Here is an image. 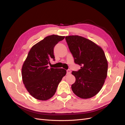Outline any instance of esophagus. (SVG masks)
I'll return each instance as SVG.
<instances>
[{
  "label": "esophagus",
  "instance_id": "1",
  "mask_svg": "<svg viewBox=\"0 0 125 125\" xmlns=\"http://www.w3.org/2000/svg\"><path fill=\"white\" fill-rule=\"evenodd\" d=\"M71 73V70L68 69L67 70V74H70Z\"/></svg>",
  "mask_w": 125,
  "mask_h": 125
}]
</instances>
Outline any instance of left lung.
I'll return each mask as SVG.
<instances>
[{
  "label": "left lung",
  "instance_id": "8db88e82",
  "mask_svg": "<svg viewBox=\"0 0 125 125\" xmlns=\"http://www.w3.org/2000/svg\"><path fill=\"white\" fill-rule=\"evenodd\" d=\"M75 63L81 66L73 71L75 81L73 92L81 99H90L100 92L107 77L108 62L102 48L93 42L78 35L65 37Z\"/></svg>",
  "mask_w": 125,
  "mask_h": 125
}]
</instances>
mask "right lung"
<instances>
[{"instance_id": "right-lung-1", "label": "right lung", "mask_w": 125, "mask_h": 125, "mask_svg": "<svg viewBox=\"0 0 125 125\" xmlns=\"http://www.w3.org/2000/svg\"><path fill=\"white\" fill-rule=\"evenodd\" d=\"M65 36H48L32 47L22 68V81L28 92L35 99L46 101L55 94L59 82L66 74L63 68H48L55 60L54 48Z\"/></svg>"}]
</instances>
